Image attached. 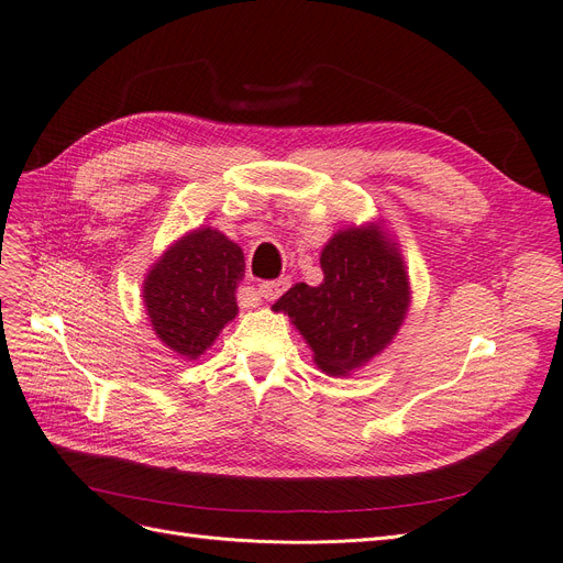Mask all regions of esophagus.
<instances>
[{
  "label": "esophagus",
  "instance_id": "1",
  "mask_svg": "<svg viewBox=\"0 0 563 563\" xmlns=\"http://www.w3.org/2000/svg\"><path fill=\"white\" fill-rule=\"evenodd\" d=\"M288 286H290V279H288V277L273 279V282H263V284L258 286V296H261L263 300H277Z\"/></svg>",
  "mask_w": 563,
  "mask_h": 563
}]
</instances>
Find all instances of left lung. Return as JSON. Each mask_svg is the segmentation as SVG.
I'll list each match as a JSON object with an SVG mask.
<instances>
[{
	"mask_svg": "<svg viewBox=\"0 0 563 563\" xmlns=\"http://www.w3.org/2000/svg\"><path fill=\"white\" fill-rule=\"evenodd\" d=\"M321 269L319 286L296 284L273 309L288 313L325 374L346 376L390 344L409 309V279L378 227L336 233Z\"/></svg>",
	"mask_w": 563,
	"mask_h": 563,
	"instance_id": "8db88e82",
	"label": "left lung"
}]
</instances>
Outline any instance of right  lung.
<instances>
[{
  "label": "right lung",
  "instance_id": "right-lung-1",
  "mask_svg": "<svg viewBox=\"0 0 563 563\" xmlns=\"http://www.w3.org/2000/svg\"><path fill=\"white\" fill-rule=\"evenodd\" d=\"M244 277V254L212 229L175 242L154 263L143 298L154 332L175 353L198 357L238 313L235 290Z\"/></svg>",
  "mask_w": 563,
  "mask_h": 563
}]
</instances>
